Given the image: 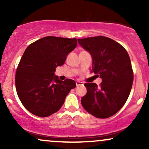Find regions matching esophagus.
Returning <instances> with one entry per match:
<instances>
[{
  "instance_id": "34e87169",
  "label": "esophagus",
  "mask_w": 149,
  "mask_h": 149,
  "mask_svg": "<svg viewBox=\"0 0 149 149\" xmlns=\"http://www.w3.org/2000/svg\"><path fill=\"white\" fill-rule=\"evenodd\" d=\"M76 86H80V85H83V83H82V82L80 81H76Z\"/></svg>"
}]
</instances>
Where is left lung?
I'll list each match as a JSON object with an SVG mask.
<instances>
[{
    "label": "left lung",
    "mask_w": 149,
    "mask_h": 149,
    "mask_svg": "<svg viewBox=\"0 0 149 149\" xmlns=\"http://www.w3.org/2000/svg\"><path fill=\"white\" fill-rule=\"evenodd\" d=\"M78 41L90 53L92 71L102 79L100 86L85 83L87 94L82 97V106L98 118L111 117L123 107L130 93L134 74L129 54L120 44L105 36Z\"/></svg>",
    "instance_id": "8db88e82"
}]
</instances>
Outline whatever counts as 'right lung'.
<instances>
[{"label": "right lung", "mask_w": 149, "mask_h": 149, "mask_svg": "<svg viewBox=\"0 0 149 149\" xmlns=\"http://www.w3.org/2000/svg\"><path fill=\"white\" fill-rule=\"evenodd\" d=\"M76 45V38L46 36L26 49L17 68L15 86L22 104L33 115L44 118L58 111L76 88L74 80L62 81L54 72Z\"/></svg>", "instance_id": "obj_1"}]
</instances>
